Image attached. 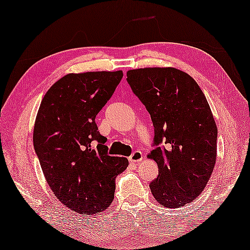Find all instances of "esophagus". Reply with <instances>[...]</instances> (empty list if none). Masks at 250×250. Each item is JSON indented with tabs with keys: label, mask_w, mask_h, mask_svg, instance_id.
<instances>
[{
	"label": "esophagus",
	"mask_w": 250,
	"mask_h": 250,
	"mask_svg": "<svg viewBox=\"0 0 250 250\" xmlns=\"http://www.w3.org/2000/svg\"><path fill=\"white\" fill-rule=\"evenodd\" d=\"M143 160V153L140 151H135L132 153V155L129 157V161L131 163H138Z\"/></svg>",
	"instance_id": "1"
}]
</instances>
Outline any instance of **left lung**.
Returning <instances> with one entry per match:
<instances>
[{
    "mask_svg": "<svg viewBox=\"0 0 250 250\" xmlns=\"http://www.w3.org/2000/svg\"><path fill=\"white\" fill-rule=\"evenodd\" d=\"M126 81L154 125L158 176L149 188L155 200L179 208L196 200L214 168L217 126L206 96L189 74L175 67L126 72ZM166 143L161 148L158 145Z\"/></svg>",
    "mask_w": 250,
    "mask_h": 250,
    "instance_id": "8db88e82",
    "label": "left lung"
}]
</instances>
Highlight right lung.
Segmentation results:
<instances>
[{
	"instance_id": "1",
	"label": "right lung",
	"mask_w": 250,
	"mask_h": 250,
	"mask_svg": "<svg viewBox=\"0 0 250 250\" xmlns=\"http://www.w3.org/2000/svg\"><path fill=\"white\" fill-rule=\"evenodd\" d=\"M124 76L122 71L66 74L44 95L36 117L34 147L54 196L82 214L105 211L116 177L129 165L109 156L95 118Z\"/></svg>"
}]
</instances>
